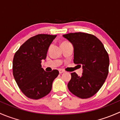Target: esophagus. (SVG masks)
Here are the masks:
<instances>
[{
	"label": "esophagus",
	"instance_id": "obj_1",
	"mask_svg": "<svg viewBox=\"0 0 120 120\" xmlns=\"http://www.w3.org/2000/svg\"><path fill=\"white\" fill-rule=\"evenodd\" d=\"M65 72L64 70H61V69H60V70H59V73H60V74H62V73H63V72Z\"/></svg>",
	"mask_w": 120,
	"mask_h": 120
}]
</instances>
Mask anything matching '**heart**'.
Returning a JSON list of instances; mask_svg holds the SVG:
<instances>
[{
  "label": "heart",
  "mask_w": 120,
  "mask_h": 120,
  "mask_svg": "<svg viewBox=\"0 0 120 120\" xmlns=\"http://www.w3.org/2000/svg\"><path fill=\"white\" fill-rule=\"evenodd\" d=\"M70 43L69 42H68V41H62V42H61V43H60V46L62 45H64V44H67V43Z\"/></svg>",
  "instance_id": "obj_1"
}]
</instances>
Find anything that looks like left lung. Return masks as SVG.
<instances>
[{
    "instance_id": "1",
    "label": "left lung",
    "mask_w": 120,
    "mask_h": 120,
    "mask_svg": "<svg viewBox=\"0 0 120 120\" xmlns=\"http://www.w3.org/2000/svg\"><path fill=\"white\" fill-rule=\"evenodd\" d=\"M63 37L74 46V63L82 66L83 72L78 76L71 73L68 88L73 95L88 99L101 88L109 73V57L101 41L94 35L85 32L65 34Z\"/></svg>"
}]
</instances>
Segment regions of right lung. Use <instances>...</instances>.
<instances>
[{"label": "right lung", "instance_id": "obj_1", "mask_svg": "<svg viewBox=\"0 0 120 120\" xmlns=\"http://www.w3.org/2000/svg\"><path fill=\"white\" fill-rule=\"evenodd\" d=\"M56 35L38 34L30 38L20 47L14 56L13 74L21 92L27 98L41 99L52 90V83L59 75L57 70L46 72L41 61Z\"/></svg>", "mask_w": 120, "mask_h": 120}]
</instances>
